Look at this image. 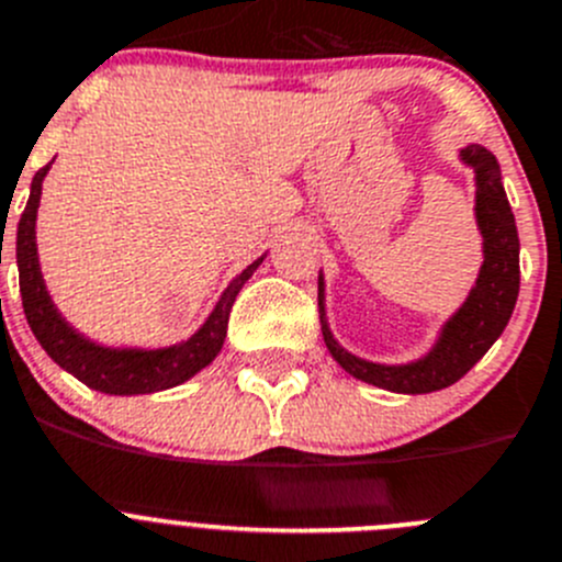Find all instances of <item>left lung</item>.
Returning <instances> with one entry per match:
<instances>
[{"instance_id":"8db88e82","label":"left lung","mask_w":562,"mask_h":562,"mask_svg":"<svg viewBox=\"0 0 562 562\" xmlns=\"http://www.w3.org/2000/svg\"><path fill=\"white\" fill-rule=\"evenodd\" d=\"M460 157L476 175V224L482 233L485 260H482L480 277H476V285L471 288L465 305L443 324V333L427 358L407 366H380L346 352L324 322V282L318 280L324 344L340 363V369L369 385L385 387L393 393H432L454 385L494 346V340L499 338L513 316L521 271H518L516 218H513L510 202L502 188L499 160L485 146L476 144L465 146Z\"/></svg>"}]
</instances>
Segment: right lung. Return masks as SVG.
Here are the masks:
<instances>
[{"mask_svg":"<svg viewBox=\"0 0 562 562\" xmlns=\"http://www.w3.org/2000/svg\"><path fill=\"white\" fill-rule=\"evenodd\" d=\"M52 162H46L44 169L33 177V188H30L27 207L19 218V233H15V263H19V291L21 305H24V316H27L30 329L44 346V352L55 360L60 369L68 374H75L77 380L86 382L88 387L102 393H113V396H135V393H155L175 387L180 382L191 380L196 371L213 363L218 352H222L224 338H227V322L233 302L244 282L255 274V269L263 263V257H257L255 263L246 266L233 285L224 291L218 299L216 311L210 313L207 322L202 324L196 335L180 346H169V349H104V346L91 344L82 338L80 333L68 327L60 318V313L52 305L49 293H46L44 277L38 269V251H35V213H38L41 202V182H44L46 171Z\"/></svg>","mask_w":562,"mask_h":562,"instance_id":"obj_1","label":"right lung"}]
</instances>
